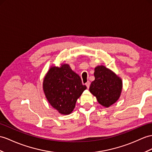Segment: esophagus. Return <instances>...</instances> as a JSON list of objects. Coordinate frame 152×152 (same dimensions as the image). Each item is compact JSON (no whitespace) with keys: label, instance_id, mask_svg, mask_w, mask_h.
<instances>
[{"label":"esophagus","instance_id":"34e87169","mask_svg":"<svg viewBox=\"0 0 152 152\" xmlns=\"http://www.w3.org/2000/svg\"><path fill=\"white\" fill-rule=\"evenodd\" d=\"M85 84H86V86H87V88H90V81H88V82Z\"/></svg>","mask_w":152,"mask_h":152}]
</instances>
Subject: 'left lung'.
<instances>
[{
	"label": "left lung",
	"mask_w": 152,
	"mask_h": 152,
	"mask_svg": "<svg viewBox=\"0 0 152 152\" xmlns=\"http://www.w3.org/2000/svg\"><path fill=\"white\" fill-rule=\"evenodd\" d=\"M94 76L90 91L95 96L100 104L108 108L120 97L123 88L122 80L104 66H97L95 68Z\"/></svg>",
	"instance_id": "obj_1"
}]
</instances>
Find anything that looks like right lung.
Wrapping results in <instances>:
<instances>
[{"instance_id":"obj_1","label":"right lung","mask_w":152,"mask_h":152,"mask_svg":"<svg viewBox=\"0 0 152 152\" xmlns=\"http://www.w3.org/2000/svg\"><path fill=\"white\" fill-rule=\"evenodd\" d=\"M80 77L68 64L51 66L43 80V90L51 106L62 115L70 114L86 90Z\"/></svg>"}]
</instances>
